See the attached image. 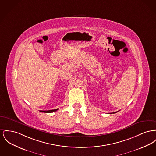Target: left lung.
Masks as SVG:
<instances>
[{
	"label": "left lung",
	"mask_w": 156,
	"mask_h": 156,
	"mask_svg": "<svg viewBox=\"0 0 156 156\" xmlns=\"http://www.w3.org/2000/svg\"><path fill=\"white\" fill-rule=\"evenodd\" d=\"M118 112V111H117V112H112V113H114H114H116V112Z\"/></svg>",
	"instance_id": "left-lung-1"
}]
</instances>
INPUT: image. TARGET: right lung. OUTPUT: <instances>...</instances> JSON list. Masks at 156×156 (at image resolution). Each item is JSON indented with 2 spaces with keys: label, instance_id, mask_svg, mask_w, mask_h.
<instances>
[{
  "label": "right lung",
  "instance_id": "obj_1",
  "mask_svg": "<svg viewBox=\"0 0 156 156\" xmlns=\"http://www.w3.org/2000/svg\"><path fill=\"white\" fill-rule=\"evenodd\" d=\"M58 109H55V110H48V111H40L41 112H48V113H50V112H55Z\"/></svg>",
  "mask_w": 156,
  "mask_h": 156
}]
</instances>
